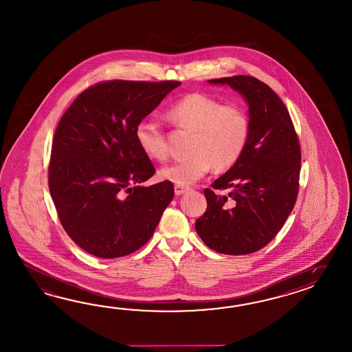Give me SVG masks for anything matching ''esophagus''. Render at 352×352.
<instances>
[{
	"mask_svg": "<svg viewBox=\"0 0 352 352\" xmlns=\"http://www.w3.org/2000/svg\"><path fill=\"white\" fill-rule=\"evenodd\" d=\"M186 191H188V188L186 186H181V185H175V194L177 195V197H180L182 194H185Z\"/></svg>",
	"mask_w": 352,
	"mask_h": 352,
	"instance_id": "esophagus-1",
	"label": "esophagus"
}]
</instances>
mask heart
<instances>
[{
	"label": "heart",
	"instance_id": "heart-1",
	"mask_svg": "<svg viewBox=\"0 0 352 352\" xmlns=\"http://www.w3.org/2000/svg\"><path fill=\"white\" fill-rule=\"evenodd\" d=\"M179 128L194 131L190 144L191 155L162 167L158 176L164 181L188 186L204 177L210 167L227 170L238 162L250 138V118L238 104L224 105L221 100L205 94H190L167 111ZM135 140L148 158L164 161L167 144L160 125L143 119L135 126Z\"/></svg>",
	"mask_w": 352,
	"mask_h": 352
}]
</instances>
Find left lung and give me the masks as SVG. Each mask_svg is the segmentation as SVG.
I'll use <instances>...</instances> for the list:
<instances>
[{
  "label": "left lung",
  "instance_id": "8db88e82",
  "mask_svg": "<svg viewBox=\"0 0 352 352\" xmlns=\"http://www.w3.org/2000/svg\"><path fill=\"white\" fill-rule=\"evenodd\" d=\"M228 85L245 98L250 138L238 162L205 188L208 208L195 223L199 237L224 254H254L283 228L294 208L300 173V146L284 102L251 76L209 80Z\"/></svg>",
  "mask_w": 352,
  "mask_h": 352
}]
</instances>
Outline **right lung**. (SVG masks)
Returning <instances> with one entry per match:
<instances>
[{
    "mask_svg": "<svg viewBox=\"0 0 352 352\" xmlns=\"http://www.w3.org/2000/svg\"><path fill=\"white\" fill-rule=\"evenodd\" d=\"M181 82H102L83 91L58 124L50 191L67 234L101 258L137 251L175 194L170 181L142 184L155 167L135 126Z\"/></svg>",
    "mask_w": 352,
    "mask_h": 352,
    "instance_id": "right-lung-1",
    "label": "right lung"
}]
</instances>
